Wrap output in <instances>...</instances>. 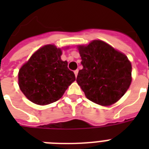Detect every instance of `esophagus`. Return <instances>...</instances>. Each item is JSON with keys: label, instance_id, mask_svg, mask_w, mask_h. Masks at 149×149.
Instances as JSON below:
<instances>
[{"label": "esophagus", "instance_id": "34e87169", "mask_svg": "<svg viewBox=\"0 0 149 149\" xmlns=\"http://www.w3.org/2000/svg\"><path fill=\"white\" fill-rule=\"evenodd\" d=\"M78 72H79V70H76L74 71V73H75V76H76V77H77V74H78Z\"/></svg>", "mask_w": 149, "mask_h": 149}]
</instances>
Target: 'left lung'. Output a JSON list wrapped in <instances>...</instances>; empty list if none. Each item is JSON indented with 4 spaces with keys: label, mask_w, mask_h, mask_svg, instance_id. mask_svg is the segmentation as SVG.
<instances>
[{
    "label": "left lung",
    "mask_w": 149,
    "mask_h": 149,
    "mask_svg": "<svg viewBox=\"0 0 149 149\" xmlns=\"http://www.w3.org/2000/svg\"><path fill=\"white\" fill-rule=\"evenodd\" d=\"M83 69L77 82L87 99L110 106L122 97L132 83V63L125 54L100 40L78 46Z\"/></svg>",
    "instance_id": "8db88e82"
}]
</instances>
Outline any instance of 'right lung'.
<instances>
[{"mask_svg": "<svg viewBox=\"0 0 149 149\" xmlns=\"http://www.w3.org/2000/svg\"><path fill=\"white\" fill-rule=\"evenodd\" d=\"M62 50L46 45L35 52L18 72L20 90L34 104L46 105L60 99L76 80L68 63L61 59Z\"/></svg>", "mask_w": 149, "mask_h": 149, "instance_id": "1", "label": "right lung"}]
</instances>
